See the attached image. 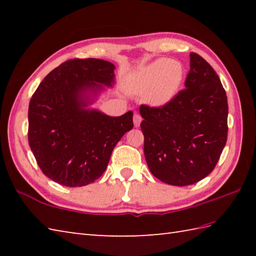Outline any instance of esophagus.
<instances>
[{"label":"esophagus","instance_id":"1","mask_svg":"<svg viewBox=\"0 0 256 256\" xmlns=\"http://www.w3.org/2000/svg\"><path fill=\"white\" fill-rule=\"evenodd\" d=\"M133 122H134V125L135 126H140V122H142V116H140V114H138V113H135L134 114V116H133Z\"/></svg>","mask_w":256,"mask_h":256}]
</instances>
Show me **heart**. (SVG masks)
Instances as JSON below:
<instances>
[{"label":"heart","mask_w":256,"mask_h":256,"mask_svg":"<svg viewBox=\"0 0 256 256\" xmlns=\"http://www.w3.org/2000/svg\"><path fill=\"white\" fill-rule=\"evenodd\" d=\"M184 80V67L180 62L170 59H158L148 64L138 78L135 91L146 94L152 106L167 104L177 94Z\"/></svg>","instance_id":"b5f03b06"}]
</instances>
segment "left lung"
I'll return each mask as SVG.
<instances>
[{
	"label": "left lung",
	"mask_w": 256,
	"mask_h": 256,
	"mask_svg": "<svg viewBox=\"0 0 256 256\" xmlns=\"http://www.w3.org/2000/svg\"><path fill=\"white\" fill-rule=\"evenodd\" d=\"M186 88L162 106L142 104L144 154L162 182L188 186L214 170L228 138V100L218 74L190 52Z\"/></svg>",
	"instance_id": "obj_1"
}]
</instances>
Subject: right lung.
I'll return each instance as SVG.
<instances>
[{"label":"right lung","mask_w":256,"mask_h":256,"mask_svg":"<svg viewBox=\"0 0 256 256\" xmlns=\"http://www.w3.org/2000/svg\"><path fill=\"white\" fill-rule=\"evenodd\" d=\"M114 69L102 59H69L32 96L28 144L42 172L59 184L81 187L101 177L113 148L133 128L132 111L112 118L84 108V92L111 86Z\"/></svg>","instance_id":"1"}]
</instances>
